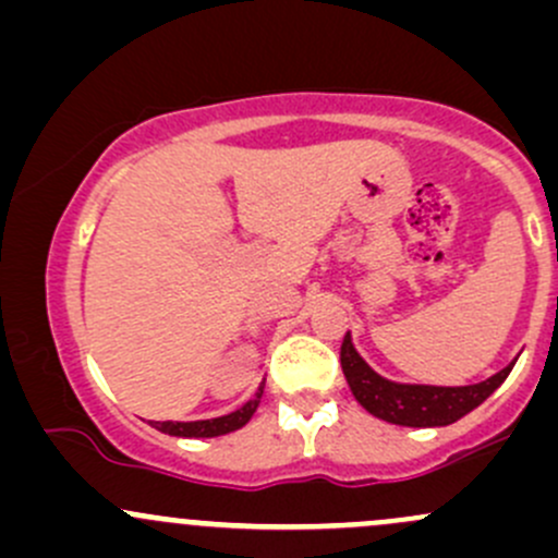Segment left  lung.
<instances>
[{
  "label": "left lung",
  "mask_w": 558,
  "mask_h": 558,
  "mask_svg": "<svg viewBox=\"0 0 558 558\" xmlns=\"http://www.w3.org/2000/svg\"><path fill=\"white\" fill-rule=\"evenodd\" d=\"M513 364L517 362L473 386H423V383H397L377 375L353 349L351 332H345L343 345H340V367H343L353 399L373 417L407 425V428H439V425L460 421L484 399L493 397Z\"/></svg>",
  "instance_id": "obj_1"
}]
</instances>
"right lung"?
<instances>
[{"label":"right lung","mask_w":558,"mask_h":558,"mask_svg":"<svg viewBox=\"0 0 558 558\" xmlns=\"http://www.w3.org/2000/svg\"><path fill=\"white\" fill-rule=\"evenodd\" d=\"M263 386L266 383H260L255 391V397L250 401H244L239 410L229 412V415H220V417H209V421H151V425L161 434L167 436H181V439H213V436H226L231 434V430H239L242 425L250 423V417L255 415L257 404H260V397H263Z\"/></svg>","instance_id":"add662e5"}]
</instances>
